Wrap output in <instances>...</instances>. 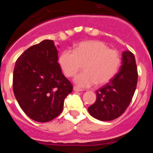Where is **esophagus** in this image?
<instances>
[{"label": "esophagus", "instance_id": "obj_1", "mask_svg": "<svg viewBox=\"0 0 153 153\" xmlns=\"http://www.w3.org/2000/svg\"><path fill=\"white\" fill-rule=\"evenodd\" d=\"M73 89H74V91H76V92H81V91L83 90L82 89H81V88L78 87V86H73Z\"/></svg>", "mask_w": 153, "mask_h": 153}]
</instances>
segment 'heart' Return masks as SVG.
Returning <instances> with one entry per match:
<instances>
[{
    "mask_svg": "<svg viewBox=\"0 0 153 153\" xmlns=\"http://www.w3.org/2000/svg\"><path fill=\"white\" fill-rule=\"evenodd\" d=\"M58 61L67 77L74 76L84 65L85 70L75 77V82L81 87H89L110 81L118 72L121 56L102 41H89L80 43L73 51L64 50Z\"/></svg>",
    "mask_w": 153,
    "mask_h": 153,
    "instance_id": "heart-1",
    "label": "heart"
}]
</instances>
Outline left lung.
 <instances>
[{
	"instance_id": "left-lung-1",
	"label": "left lung",
	"mask_w": 153,
	"mask_h": 153,
	"mask_svg": "<svg viewBox=\"0 0 153 153\" xmlns=\"http://www.w3.org/2000/svg\"><path fill=\"white\" fill-rule=\"evenodd\" d=\"M138 82L135 56L130 51L122 54V65L109 83L96 91L95 104L89 114L100 121H112L121 116L130 104Z\"/></svg>"
}]
</instances>
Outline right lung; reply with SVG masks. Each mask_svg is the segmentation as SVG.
Wrapping results in <instances>:
<instances>
[{
  "mask_svg": "<svg viewBox=\"0 0 153 153\" xmlns=\"http://www.w3.org/2000/svg\"><path fill=\"white\" fill-rule=\"evenodd\" d=\"M58 59L53 41L44 40L24 51L15 62L14 94L22 110L35 121L48 122L58 116L72 91Z\"/></svg>",
  "mask_w": 153,
  "mask_h": 153,
  "instance_id": "obj_1",
  "label": "right lung"
}]
</instances>
